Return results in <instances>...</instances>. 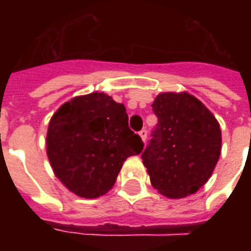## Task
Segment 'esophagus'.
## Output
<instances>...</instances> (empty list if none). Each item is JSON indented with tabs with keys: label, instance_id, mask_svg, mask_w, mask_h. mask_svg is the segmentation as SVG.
Listing matches in <instances>:
<instances>
[{
	"label": "esophagus",
	"instance_id": "34e87169",
	"mask_svg": "<svg viewBox=\"0 0 251 251\" xmlns=\"http://www.w3.org/2000/svg\"><path fill=\"white\" fill-rule=\"evenodd\" d=\"M139 137H141L142 141L146 143V141H147V130H141V131H139Z\"/></svg>",
	"mask_w": 251,
	"mask_h": 251
}]
</instances>
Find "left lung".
<instances>
[{
  "label": "left lung",
  "instance_id": "obj_1",
  "mask_svg": "<svg viewBox=\"0 0 251 251\" xmlns=\"http://www.w3.org/2000/svg\"><path fill=\"white\" fill-rule=\"evenodd\" d=\"M152 109L157 125L142 153L151 185L172 199L194 194L208 181L220 157L218 120L189 92L159 94Z\"/></svg>",
  "mask_w": 251,
  "mask_h": 251
}]
</instances>
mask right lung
<instances>
[{
	"mask_svg": "<svg viewBox=\"0 0 251 251\" xmlns=\"http://www.w3.org/2000/svg\"><path fill=\"white\" fill-rule=\"evenodd\" d=\"M124 104L104 92L75 96L49 121L47 155L54 175L82 198L113 187L124 161L139 155L143 142L129 129Z\"/></svg>",
	"mask_w": 251,
	"mask_h": 251,
	"instance_id": "right-lung-1",
	"label": "right lung"
}]
</instances>
